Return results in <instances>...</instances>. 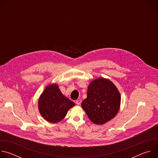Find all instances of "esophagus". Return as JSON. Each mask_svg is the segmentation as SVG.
I'll return each instance as SVG.
<instances>
[{
    "mask_svg": "<svg viewBox=\"0 0 158 158\" xmlns=\"http://www.w3.org/2000/svg\"><path fill=\"white\" fill-rule=\"evenodd\" d=\"M81 102H82V101H81V99H78V100H77V101H76V103L77 105H80V104H81Z\"/></svg>",
    "mask_w": 158,
    "mask_h": 158,
    "instance_id": "34e87169",
    "label": "esophagus"
}]
</instances>
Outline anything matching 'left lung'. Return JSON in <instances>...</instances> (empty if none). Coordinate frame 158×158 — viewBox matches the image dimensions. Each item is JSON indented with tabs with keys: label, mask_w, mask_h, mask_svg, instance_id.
<instances>
[{
	"label": "left lung",
	"mask_w": 158,
	"mask_h": 158,
	"mask_svg": "<svg viewBox=\"0 0 158 158\" xmlns=\"http://www.w3.org/2000/svg\"><path fill=\"white\" fill-rule=\"evenodd\" d=\"M121 94L109 79H94L88 85L87 98L81 106L93 123L102 125L113 119L119 110Z\"/></svg>",
	"instance_id": "obj_1"
}]
</instances>
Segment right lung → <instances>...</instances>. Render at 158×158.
Returning a JSON list of instances; mask_svg holds the SVG:
<instances>
[{
  "instance_id": "add662e5",
  "label": "right lung",
  "mask_w": 158,
  "mask_h": 158,
  "mask_svg": "<svg viewBox=\"0 0 158 158\" xmlns=\"http://www.w3.org/2000/svg\"><path fill=\"white\" fill-rule=\"evenodd\" d=\"M74 106V102L62 94L57 84H51L45 88L38 102L40 115L51 123L62 120L68 110Z\"/></svg>"
}]
</instances>
